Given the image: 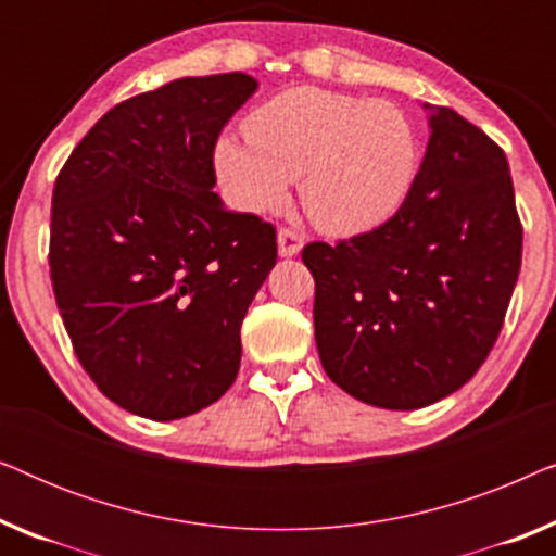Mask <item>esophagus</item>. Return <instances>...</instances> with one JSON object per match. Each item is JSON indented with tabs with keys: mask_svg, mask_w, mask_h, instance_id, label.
<instances>
[{
	"mask_svg": "<svg viewBox=\"0 0 556 556\" xmlns=\"http://www.w3.org/2000/svg\"><path fill=\"white\" fill-rule=\"evenodd\" d=\"M301 248H303V235L299 230H293V227H280L278 253L283 257H291V255H299Z\"/></svg>",
	"mask_w": 556,
	"mask_h": 556,
	"instance_id": "obj_1",
	"label": "esophagus"
}]
</instances>
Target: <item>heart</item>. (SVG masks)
<instances>
[{
	"mask_svg": "<svg viewBox=\"0 0 556 556\" xmlns=\"http://www.w3.org/2000/svg\"><path fill=\"white\" fill-rule=\"evenodd\" d=\"M248 143L223 139L215 164L232 202L248 212L283 207L301 179L306 215L326 232L377 227L400 207L417 172L405 113L337 90L291 88L242 121Z\"/></svg>",
	"mask_w": 556,
	"mask_h": 556,
	"instance_id": "obj_1",
	"label": "heart"
}]
</instances>
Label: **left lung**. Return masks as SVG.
<instances>
[{"mask_svg":"<svg viewBox=\"0 0 556 556\" xmlns=\"http://www.w3.org/2000/svg\"><path fill=\"white\" fill-rule=\"evenodd\" d=\"M430 128L420 172L390 219L301 253L316 283L326 375L384 409L432 405L476 375L521 268L504 149L447 105Z\"/></svg>","mask_w":556,"mask_h":556,"instance_id":"left-lung-1","label":"left lung"}]
</instances>
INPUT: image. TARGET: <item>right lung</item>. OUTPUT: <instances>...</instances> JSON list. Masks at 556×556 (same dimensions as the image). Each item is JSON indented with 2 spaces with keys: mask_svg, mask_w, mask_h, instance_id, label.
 <instances>
[{
  "mask_svg": "<svg viewBox=\"0 0 556 556\" xmlns=\"http://www.w3.org/2000/svg\"><path fill=\"white\" fill-rule=\"evenodd\" d=\"M245 73L126 98L83 136L50 210V280L80 367L149 420L200 413L240 369V326L278 261L276 227L227 210L215 147Z\"/></svg>",
  "mask_w": 556,
  "mask_h": 556,
  "instance_id": "1",
  "label": "right lung"
}]
</instances>
